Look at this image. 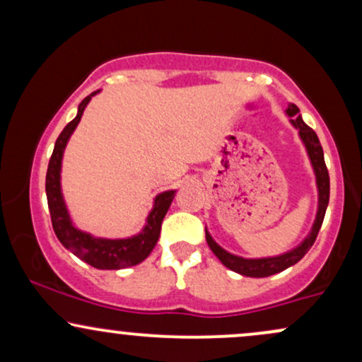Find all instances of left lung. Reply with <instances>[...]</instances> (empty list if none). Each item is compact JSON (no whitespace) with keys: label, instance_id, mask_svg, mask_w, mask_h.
I'll use <instances>...</instances> for the list:
<instances>
[{"label":"left lung","instance_id":"left-lung-1","mask_svg":"<svg viewBox=\"0 0 362 362\" xmlns=\"http://www.w3.org/2000/svg\"><path fill=\"white\" fill-rule=\"evenodd\" d=\"M286 115L289 117L291 126L298 131V136H300L303 146L306 149V155H308L311 168H313L315 185H317L318 192L317 214H315V221L311 224L310 233L303 238L301 243H298L296 247L291 248L288 252L279 253V255L259 257V259H247V257L235 255V253L224 250L221 245L211 236L209 230H207L206 226L207 245H209V248L213 250L214 255L221 260L224 267H228L230 271H233L236 274H242L245 277H269L277 272L286 271L291 265L298 264V262L305 257V253L310 250L311 245L315 243V240H317L323 218H325L328 199H330V178H328L325 158H323V149L318 141L317 132H315L310 126H306L300 114V109H298L294 103H289L288 109H286Z\"/></svg>","mask_w":362,"mask_h":362}]
</instances>
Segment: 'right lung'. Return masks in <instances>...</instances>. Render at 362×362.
Returning <instances> with one entry per match:
<instances>
[{"mask_svg":"<svg viewBox=\"0 0 362 362\" xmlns=\"http://www.w3.org/2000/svg\"><path fill=\"white\" fill-rule=\"evenodd\" d=\"M97 93H100V90L83 98V102L78 105L76 117L62 129L59 138L54 144L47 175H45V194H47L54 233L62 243V247L91 267L102 269V271H119V269H127L141 264L153 252L158 238H160L161 221L168 213L177 190H165V192L155 195L151 211L144 219V226L141 228L139 233L127 236V238H103V236H95L76 226L71 213H69V207L66 204L64 194H62V158H64V149L71 139L74 129L80 124L83 112Z\"/></svg>","mask_w":362,"mask_h":362,"instance_id":"1","label":"right lung"}]
</instances>
